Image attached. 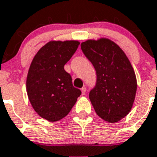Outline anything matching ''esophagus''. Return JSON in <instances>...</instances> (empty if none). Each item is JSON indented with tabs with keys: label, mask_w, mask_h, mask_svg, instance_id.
Wrapping results in <instances>:
<instances>
[{
	"label": "esophagus",
	"mask_w": 157,
	"mask_h": 157,
	"mask_svg": "<svg viewBox=\"0 0 157 157\" xmlns=\"http://www.w3.org/2000/svg\"><path fill=\"white\" fill-rule=\"evenodd\" d=\"M81 93H82V95H85L86 94V88L83 87L81 88Z\"/></svg>",
	"instance_id": "esophagus-1"
}]
</instances>
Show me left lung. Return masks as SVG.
Listing matches in <instances>:
<instances>
[{"label": "left lung", "instance_id": "1", "mask_svg": "<svg viewBox=\"0 0 157 157\" xmlns=\"http://www.w3.org/2000/svg\"><path fill=\"white\" fill-rule=\"evenodd\" d=\"M81 47L96 71V85L89 95L92 105L103 120L118 122L131 111L136 98L137 81L129 59L107 39L87 40Z\"/></svg>", "mask_w": 157, "mask_h": 157}]
</instances>
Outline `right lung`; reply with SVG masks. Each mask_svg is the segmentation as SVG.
Segmentation results:
<instances>
[{
  "mask_svg": "<svg viewBox=\"0 0 157 157\" xmlns=\"http://www.w3.org/2000/svg\"><path fill=\"white\" fill-rule=\"evenodd\" d=\"M79 45L78 41L49 42L31 62L26 79L28 98L34 110L47 120L64 118L81 94L64 70Z\"/></svg>",
  "mask_w": 157,
  "mask_h": 157,
  "instance_id": "right-lung-1",
  "label": "right lung"
}]
</instances>
